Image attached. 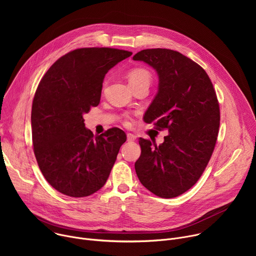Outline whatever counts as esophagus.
I'll list each match as a JSON object with an SVG mask.
<instances>
[{"label": "esophagus", "mask_w": 256, "mask_h": 256, "mask_svg": "<svg viewBox=\"0 0 256 256\" xmlns=\"http://www.w3.org/2000/svg\"><path fill=\"white\" fill-rule=\"evenodd\" d=\"M126 138H128V142H134V140H136V136L134 134H128Z\"/></svg>", "instance_id": "1"}]
</instances>
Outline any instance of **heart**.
Masks as SVG:
<instances>
[{"label": "heart", "instance_id": "b5f03b06", "mask_svg": "<svg viewBox=\"0 0 256 256\" xmlns=\"http://www.w3.org/2000/svg\"><path fill=\"white\" fill-rule=\"evenodd\" d=\"M128 78L130 87L140 84H146L150 86L152 81L151 72L142 68H136L130 70L128 74Z\"/></svg>", "mask_w": 256, "mask_h": 256}]
</instances>
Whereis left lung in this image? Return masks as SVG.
Segmentation results:
<instances>
[{
  "mask_svg": "<svg viewBox=\"0 0 256 256\" xmlns=\"http://www.w3.org/2000/svg\"><path fill=\"white\" fill-rule=\"evenodd\" d=\"M132 60L148 64L159 77L144 120L169 132L159 146L140 138L136 172L157 196L176 198L196 184L214 152L220 126L216 95L206 70L178 52L144 50Z\"/></svg>",
  "mask_w": 256,
  "mask_h": 256,
  "instance_id": "left-lung-1",
  "label": "left lung"
}]
</instances>
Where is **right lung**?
<instances>
[{"label": "right lung", "instance_id": "right-lung-1", "mask_svg": "<svg viewBox=\"0 0 256 256\" xmlns=\"http://www.w3.org/2000/svg\"><path fill=\"white\" fill-rule=\"evenodd\" d=\"M132 54L109 48L72 50L48 68L36 89L31 112L34 155L46 181L62 194L91 196L110 174L126 134L112 128L94 136L83 114L99 104L107 72Z\"/></svg>", "mask_w": 256, "mask_h": 256}]
</instances>
